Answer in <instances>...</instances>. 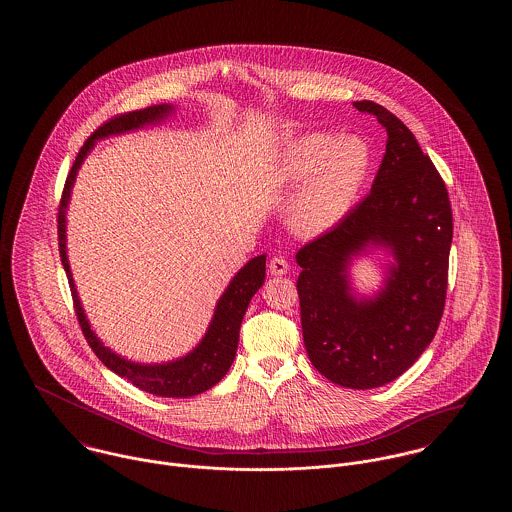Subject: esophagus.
I'll return each instance as SVG.
<instances>
[{
	"instance_id": "obj_1",
	"label": "esophagus",
	"mask_w": 512,
	"mask_h": 512,
	"mask_svg": "<svg viewBox=\"0 0 512 512\" xmlns=\"http://www.w3.org/2000/svg\"><path fill=\"white\" fill-rule=\"evenodd\" d=\"M268 270H270L272 276H284V274H288L290 265L284 257H272L270 263H268Z\"/></svg>"
}]
</instances>
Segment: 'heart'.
Here are the masks:
<instances>
[{"label": "heart", "instance_id": "b5f03b06", "mask_svg": "<svg viewBox=\"0 0 512 512\" xmlns=\"http://www.w3.org/2000/svg\"><path fill=\"white\" fill-rule=\"evenodd\" d=\"M372 169V153L361 138L305 134L284 153L280 176L301 186L290 209V222L299 234L330 232L355 209Z\"/></svg>", "mask_w": 512, "mask_h": 512}]
</instances>
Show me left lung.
<instances>
[{"mask_svg":"<svg viewBox=\"0 0 512 512\" xmlns=\"http://www.w3.org/2000/svg\"><path fill=\"white\" fill-rule=\"evenodd\" d=\"M353 105L386 128V153L370 194L297 251V293L309 361L338 386L372 390L411 368L438 332L453 215L445 182L413 132L374 101ZM370 246L386 248L394 263L380 293L357 298L348 265Z\"/></svg>","mask_w":512,"mask_h":512,"instance_id":"1","label":"left lung"}]
</instances>
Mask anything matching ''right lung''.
I'll return each instance as SVG.
<instances>
[{
  "label": "right lung",
  "mask_w": 512,
  "mask_h": 512,
  "mask_svg": "<svg viewBox=\"0 0 512 512\" xmlns=\"http://www.w3.org/2000/svg\"><path fill=\"white\" fill-rule=\"evenodd\" d=\"M172 111L174 107L165 103V105H151L147 109L117 115L111 121L101 124L98 130L84 142V146L80 147L74 159L73 169L69 172L63 188L59 213H57V234H59V255L73 292L74 311L78 317V324L82 328V334L88 341V345L98 355L99 361L109 370H113L115 374L126 378L130 384L147 393L161 395V397H192L219 384L220 380L226 376L230 365L234 363L238 341H240V326H242L247 305L251 297L265 284L267 255L253 257L232 278L228 288L220 295L219 303L215 307V315L211 318V324L203 340L197 343L194 351H190L186 357H180L169 363L142 365V363L128 361L121 355H117L115 351H111L109 347H105L103 341L99 340L94 330L90 328V322L80 305V297L74 286L73 272L67 259V236H65V228H67L65 215L71 199L74 178L80 165L84 163L86 155L92 151V147L96 146V140L113 136V134L138 130V128H144L146 124L165 121Z\"/></svg>",
  "instance_id": "obj_1"
}]
</instances>
